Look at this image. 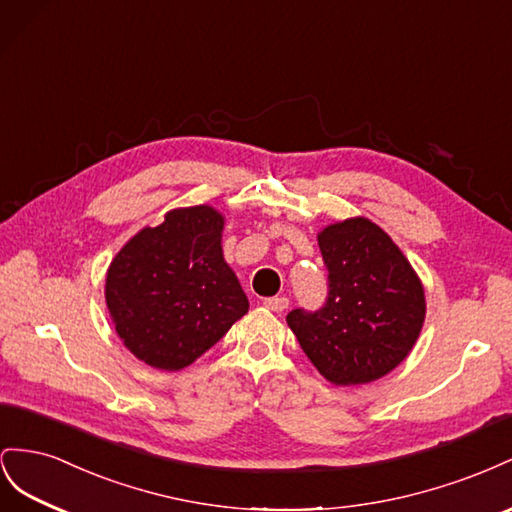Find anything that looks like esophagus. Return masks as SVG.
<instances>
[{
  "mask_svg": "<svg viewBox=\"0 0 512 512\" xmlns=\"http://www.w3.org/2000/svg\"><path fill=\"white\" fill-rule=\"evenodd\" d=\"M264 304L268 306L270 311H274V313H283V311L287 309V306H289V298H285V296H274V298H266Z\"/></svg>",
  "mask_w": 512,
  "mask_h": 512,
  "instance_id": "obj_1",
  "label": "esophagus"
}]
</instances>
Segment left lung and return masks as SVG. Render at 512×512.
<instances>
[{"label": "left lung", "mask_w": 512, "mask_h": 512, "mask_svg": "<svg viewBox=\"0 0 512 512\" xmlns=\"http://www.w3.org/2000/svg\"><path fill=\"white\" fill-rule=\"evenodd\" d=\"M328 298L294 309L287 324L315 369L334 386L384 377L407 358L422 330L425 289L388 233L369 218H347L317 236Z\"/></svg>", "instance_id": "1"}]
</instances>
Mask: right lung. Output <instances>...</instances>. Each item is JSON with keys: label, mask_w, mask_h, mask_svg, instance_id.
<instances>
[{"label": "right lung", "mask_w": 512, "mask_h": 512, "mask_svg": "<svg viewBox=\"0 0 512 512\" xmlns=\"http://www.w3.org/2000/svg\"><path fill=\"white\" fill-rule=\"evenodd\" d=\"M225 218L178 208L113 257L105 300L115 332L141 362L180 371L246 315L248 300L223 257Z\"/></svg>", "instance_id": "right-lung-1"}]
</instances>
